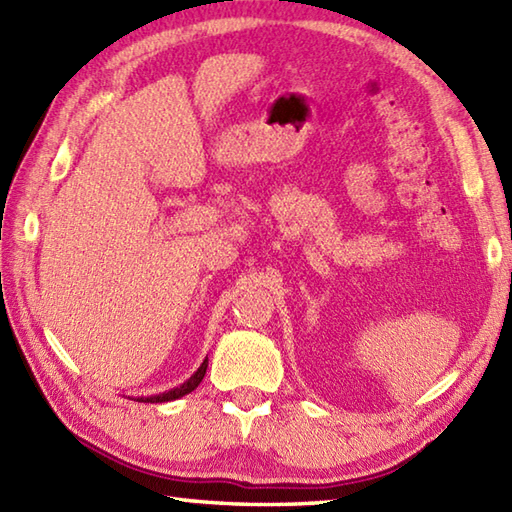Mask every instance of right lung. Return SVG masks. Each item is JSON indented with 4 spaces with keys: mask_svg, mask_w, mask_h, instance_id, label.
Here are the masks:
<instances>
[{
    "mask_svg": "<svg viewBox=\"0 0 512 512\" xmlns=\"http://www.w3.org/2000/svg\"><path fill=\"white\" fill-rule=\"evenodd\" d=\"M206 365H209V361H204V363L200 365L198 372H195L184 385L167 391V394H158V396L145 398L143 402H167V400H176V398H180V396H184V394H189V391H193L195 387H198V385L202 383V378H204V374H206Z\"/></svg>",
    "mask_w": 512,
    "mask_h": 512,
    "instance_id": "1",
    "label": "right lung"
}]
</instances>
